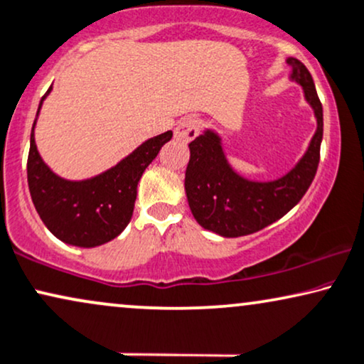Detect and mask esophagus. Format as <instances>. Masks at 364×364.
Segmentation results:
<instances>
[{"mask_svg": "<svg viewBox=\"0 0 364 364\" xmlns=\"http://www.w3.org/2000/svg\"><path fill=\"white\" fill-rule=\"evenodd\" d=\"M198 132H200V121L195 117H185L178 122L176 129H174V137L178 141L190 142L198 136Z\"/></svg>", "mask_w": 364, "mask_h": 364, "instance_id": "34e87169", "label": "esophagus"}]
</instances>
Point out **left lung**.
<instances>
[{
    "instance_id": "8db88e82",
    "label": "left lung",
    "mask_w": 364,
    "mask_h": 364,
    "mask_svg": "<svg viewBox=\"0 0 364 364\" xmlns=\"http://www.w3.org/2000/svg\"><path fill=\"white\" fill-rule=\"evenodd\" d=\"M291 80L302 87L314 110L316 132L296 166L272 181H254L238 174L225 156L222 137L213 129L190 142L185 190L193 216L205 230L235 238L259 232L277 222L306 195L316 176L323 141V105L309 70L297 58H287Z\"/></svg>"
}]
</instances>
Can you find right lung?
I'll list each match as a JSON object with an SVG mask.
<instances>
[{"label":"right lung","instance_id":"right-lung-1","mask_svg":"<svg viewBox=\"0 0 364 364\" xmlns=\"http://www.w3.org/2000/svg\"><path fill=\"white\" fill-rule=\"evenodd\" d=\"M30 136L28 188L41 222L58 240L68 245L92 248L121 235L134 211L137 183L173 132L151 137L107 171L80 181H72L50 169L36 149L35 126Z\"/></svg>","mask_w":364,"mask_h":364}]
</instances>
